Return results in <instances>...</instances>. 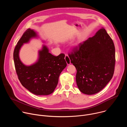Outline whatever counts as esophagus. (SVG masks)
Instances as JSON below:
<instances>
[{"label": "esophagus", "mask_w": 127, "mask_h": 127, "mask_svg": "<svg viewBox=\"0 0 127 127\" xmlns=\"http://www.w3.org/2000/svg\"><path fill=\"white\" fill-rule=\"evenodd\" d=\"M65 60H66V63H67V64L68 65H69V64H70L71 63V62H70V59H69V56H68V55H67V54H65Z\"/></svg>", "instance_id": "esophagus-1"}]
</instances>
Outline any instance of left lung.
Masks as SVG:
<instances>
[{
    "label": "left lung",
    "instance_id": "left-lung-1",
    "mask_svg": "<svg viewBox=\"0 0 127 127\" xmlns=\"http://www.w3.org/2000/svg\"><path fill=\"white\" fill-rule=\"evenodd\" d=\"M68 56L77 70V86L84 94L98 93L113 76L115 48L113 40L104 28L74 47Z\"/></svg>",
    "mask_w": 127,
    "mask_h": 127
}]
</instances>
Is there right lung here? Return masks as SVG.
<instances>
[{
	"label": "right lung",
	"mask_w": 127,
	"mask_h": 127,
	"mask_svg": "<svg viewBox=\"0 0 127 127\" xmlns=\"http://www.w3.org/2000/svg\"><path fill=\"white\" fill-rule=\"evenodd\" d=\"M37 33L28 29L17 42L13 52V60L17 75L23 86L38 95L51 94L56 87L59 75L66 67L65 54L55 56L49 52L44 46L39 51V58L37 63L27 66L23 64L19 58V51L24 43H28Z\"/></svg>",
	"instance_id": "obj_1"
}]
</instances>
